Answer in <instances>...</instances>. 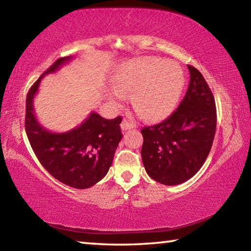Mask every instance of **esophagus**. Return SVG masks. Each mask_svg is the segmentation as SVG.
I'll return each instance as SVG.
<instances>
[{"label": "esophagus", "instance_id": "1", "mask_svg": "<svg viewBox=\"0 0 251 251\" xmlns=\"http://www.w3.org/2000/svg\"><path fill=\"white\" fill-rule=\"evenodd\" d=\"M121 127H122V129L123 130H128V129H130V128H134L135 127V124L133 122H130V121H128V120H123V122H122V124H121Z\"/></svg>", "mask_w": 251, "mask_h": 251}]
</instances>
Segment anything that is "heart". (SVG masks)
<instances>
[{"label":"heart","instance_id":"obj_1","mask_svg":"<svg viewBox=\"0 0 251 251\" xmlns=\"http://www.w3.org/2000/svg\"><path fill=\"white\" fill-rule=\"evenodd\" d=\"M184 83V73L177 63L160 62L154 57L127 63L115 77L118 90L136 92V107L150 120H159L173 112Z\"/></svg>","mask_w":251,"mask_h":251}]
</instances>
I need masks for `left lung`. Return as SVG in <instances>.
Here are the masks:
<instances>
[{
	"label": "left lung",
	"mask_w": 251,
	"mask_h": 251,
	"mask_svg": "<svg viewBox=\"0 0 251 251\" xmlns=\"http://www.w3.org/2000/svg\"><path fill=\"white\" fill-rule=\"evenodd\" d=\"M188 70L189 86L178 108L159 124L142 129L144 167L163 185L181 184L196 175L216 133L214 95L201 72L192 65Z\"/></svg>",
	"instance_id": "left-lung-1"
}]
</instances>
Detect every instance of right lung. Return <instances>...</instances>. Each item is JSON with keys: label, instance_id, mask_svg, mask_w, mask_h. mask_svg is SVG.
Returning <instances> with one entry per match:
<instances>
[{"label": "right lung", "instance_id": "add662e5", "mask_svg": "<svg viewBox=\"0 0 251 251\" xmlns=\"http://www.w3.org/2000/svg\"><path fill=\"white\" fill-rule=\"evenodd\" d=\"M73 58H58L29 88L26 96L25 130L34 154L46 171L63 184L77 189L90 188L107 174L123 137L122 117L106 120L91 113L82 124L66 133H52L34 114L33 100L42 78Z\"/></svg>", "mask_w": 251, "mask_h": 251}]
</instances>
